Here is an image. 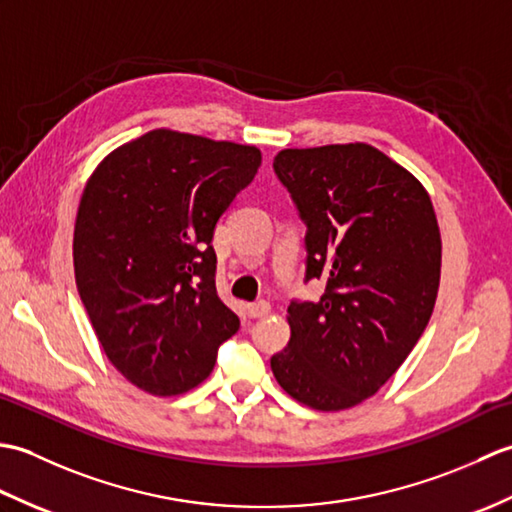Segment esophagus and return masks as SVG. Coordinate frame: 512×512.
Masks as SVG:
<instances>
[{"mask_svg": "<svg viewBox=\"0 0 512 512\" xmlns=\"http://www.w3.org/2000/svg\"><path fill=\"white\" fill-rule=\"evenodd\" d=\"M246 310H248V317H253V319L266 317V314L270 312V303H268V301H255V303H248Z\"/></svg>", "mask_w": 512, "mask_h": 512, "instance_id": "esophagus-1", "label": "esophagus"}]
</instances>
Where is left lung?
I'll list each match as a JSON object with an SVG mask.
<instances>
[{
	"label": "left lung",
	"instance_id": "1",
	"mask_svg": "<svg viewBox=\"0 0 512 512\" xmlns=\"http://www.w3.org/2000/svg\"><path fill=\"white\" fill-rule=\"evenodd\" d=\"M275 173L306 222V281L290 341L270 358L286 394L319 411L374 396L416 347L436 306L442 239L422 184L365 143L284 149Z\"/></svg>",
	"mask_w": 512,
	"mask_h": 512
}]
</instances>
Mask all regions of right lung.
Masks as SVG:
<instances>
[{
  "instance_id": "1",
  "label": "right lung",
  "mask_w": 512,
  "mask_h": 512,
  "mask_svg": "<svg viewBox=\"0 0 512 512\" xmlns=\"http://www.w3.org/2000/svg\"><path fill=\"white\" fill-rule=\"evenodd\" d=\"M259 165L253 145L154 129L114 149L85 184L76 288L105 356L147 394L198 387L239 330L217 297L211 242Z\"/></svg>"
}]
</instances>
